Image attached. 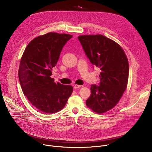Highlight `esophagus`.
<instances>
[{
	"instance_id": "1",
	"label": "esophagus",
	"mask_w": 152,
	"mask_h": 152,
	"mask_svg": "<svg viewBox=\"0 0 152 152\" xmlns=\"http://www.w3.org/2000/svg\"><path fill=\"white\" fill-rule=\"evenodd\" d=\"M80 87H81V85H75V86H74V88L75 89L80 88Z\"/></svg>"
}]
</instances>
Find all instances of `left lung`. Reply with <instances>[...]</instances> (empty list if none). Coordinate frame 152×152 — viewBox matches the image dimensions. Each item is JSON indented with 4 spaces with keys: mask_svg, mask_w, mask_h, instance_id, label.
<instances>
[{
    "mask_svg": "<svg viewBox=\"0 0 152 152\" xmlns=\"http://www.w3.org/2000/svg\"><path fill=\"white\" fill-rule=\"evenodd\" d=\"M78 39L91 63L101 70L99 85H91L86 104L98 114L105 113L117 104L126 89L127 56L119 45L102 35H81Z\"/></svg>",
    "mask_w": 152,
    "mask_h": 152,
    "instance_id": "1",
    "label": "left lung"
}]
</instances>
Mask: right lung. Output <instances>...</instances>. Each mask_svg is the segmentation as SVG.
<instances>
[{"label": "right lung", "mask_w": 152, "mask_h": 152, "mask_svg": "<svg viewBox=\"0 0 152 152\" xmlns=\"http://www.w3.org/2000/svg\"><path fill=\"white\" fill-rule=\"evenodd\" d=\"M72 35L49 32L32 39L26 48L18 69L23 94L39 111L52 114L62 110L73 92V86L54 82L53 67L61 50Z\"/></svg>", "instance_id": "obj_1"}]
</instances>
